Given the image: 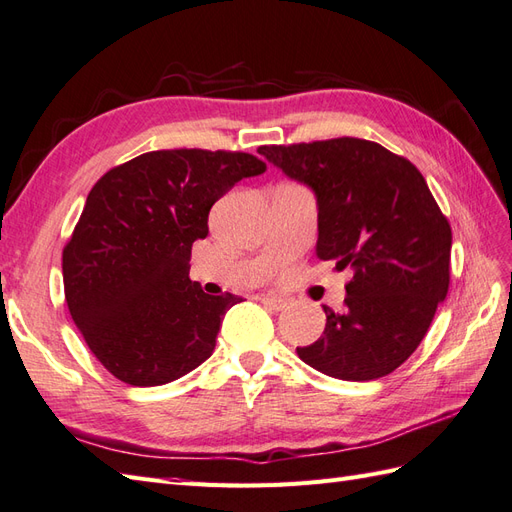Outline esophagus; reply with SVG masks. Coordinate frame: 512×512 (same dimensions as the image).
I'll return each mask as SVG.
<instances>
[{
	"instance_id": "1",
	"label": "esophagus",
	"mask_w": 512,
	"mask_h": 512,
	"mask_svg": "<svg viewBox=\"0 0 512 512\" xmlns=\"http://www.w3.org/2000/svg\"><path fill=\"white\" fill-rule=\"evenodd\" d=\"M261 303H264V305H266V307H270V309H274V311H281V309H285V307H287V300H285V298L270 296V294L261 296Z\"/></svg>"
}]
</instances>
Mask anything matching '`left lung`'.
<instances>
[{
    "instance_id": "obj_1",
    "label": "left lung",
    "mask_w": 512,
    "mask_h": 512,
    "mask_svg": "<svg viewBox=\"0 0 512 512\" xmlns=\"http://www.w3.org/2000/svg\"><path fill=\"white\" fill-rule=\"evenodd\" d=\"M318 199L316 255L352 268L346 311L324 307V335L296 348L313 370L374 381L409 359L448 296L452 229L422 173L361 138L257 149Z\"/></svg>"
}]
</instances>
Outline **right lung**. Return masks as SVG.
Listing matches in <instances>:
<instances>
[{"instance_id": "right-lung-1", "label": "right lung", "mask_w": 512, "mask_h": 512, "mask_svg": "<svg viewBox=\"0 0 512 512\" xmlns=\"http://www.w3.org/2000/svg\"><path fill=\"white\" fill-rule=\"evenodd\" d=\"M266 162L242 151H149L88 192L62 251L64 298L90 352L134 387L177 381L212 357L240 296L188 279L192 244L222 194Z\"/></svg>"}]
</instances>
